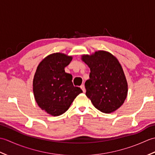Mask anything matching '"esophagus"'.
<instances>
[{"label":"esophagus","instance_id":"obj_1","mask_svg":"<svg viewBox=\"0 0 155 155\" xmlns=\"http://www.w3.org/2000/svg\"><path fill=\"white\" fill-rule=\"evenodd\" d=\"M81 89L83 90V93H85V91H86V89H85V87H84V84H82L81 86Z\"/></svg>","mask_w":155,"mask_h":155}]
</instances>
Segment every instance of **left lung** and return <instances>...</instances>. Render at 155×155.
<instances>
[{"label":"left lung","mask_w":155,"mask_h":155,"mask_svg":"<svg viewBox=\"0 0 155 155\" xmlns=\"http://www.w3.org/2000/svg\"><path fill=\"white\" fill-rule=\"evenodd\" d=\"M83 61L90 68V78L85 82L87 97L94 107L104 113L117 110L128 92L127 82L119 62L113 54L99 51Z\"/></svg>","instance_id":"8db88e82"}]
</instances>
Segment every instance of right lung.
<instances>
[{"mask_svg": "<svg viewBox=\"0 0 155 155\" xmlns=\"http://www.w3.org/2000/svg\"><path fill=\"white\" fill-rule=\"evenodd\" d=\"M72 61L62 53L48 55L38 64L33 80L36 102L42 110L52 116L64 113L74 98L83 91L74 87L72 76L64 71Z\"/></svg>", "mask_w": 155, "mask_h": 155, "instance_id": "right-lung-1", "label": "right lung"}]
</instances>
